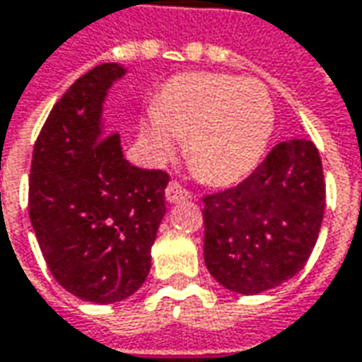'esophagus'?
<instances>
[{
    "instance_id": "obj_1",
    "label": "esophagus",
    "mask_w": 362,
    "mask_h": 362,
    "mask_svg": "<svg viewBox=\"0 0 362 362\" xmlns=\"http://www.w3.org/2000/svg\"><path fill=\"white\" fill-rule=\"evenodd\" d=\"M165 197H167V201H171V203H177V201H185V199L191 197V193L179 181L171 179L167 189H165Z\"/></svg>"
}]
</instances>
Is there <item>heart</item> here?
I'll return each mask as SVG.
<instances>
[{"label": "heart", "instance_id": "heart-1", "mask_svg": "<svg viewBox=\"0 0 362 362\" xmlns=\"http://www.w3.org/2000/svg\"><path fill=\"white\" fill-rule=\"evenodd\" d=\"M275 109L265 85L221 74H183L161 87L141 125L153 157L183 151L203 181L227 185L253 169L265 151Z\"/></svg>", "mask_w": 362, "mask_h": 362}]
</instances>
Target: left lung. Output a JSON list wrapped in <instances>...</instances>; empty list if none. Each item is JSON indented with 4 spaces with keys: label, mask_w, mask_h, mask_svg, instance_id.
I'll use <instances>...</instances> for the list:
<instances>
[{
    "label": "left lung",
    "mask_w": 362,
    "mask_h": 362,
    "mask_svg": "<svg viewBox=\"0 0 362 362\" xmlns=\"http://www.w3.org/2000/svg\"><path fill=\"white\" fill-rule=\"evenodd\" d=\"M325 213V175L311 139L277 143L239 185L203 197L205 265L223 287L257 295L309 261Z\"/></svg>",
    "instance_id": "obj_1"
}]
</instances>
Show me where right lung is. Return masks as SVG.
I'll list each match as a JSON object with an SVG mask.
<instances>
[{"label": "right lung", "mask_w": 362, "mask_h": 362, "mask_svg": "<svg viewBox=\"0 0 362 362\" xmlns=\"http://www.w3.org/2000/svg\"><path fill=\"white\" fill-rule=\"evenodd\" d=\"M125 74L101 63L53 105L33 145L29 219L51 275L91 303L127 299L147 279L169 173L123 159L101 103Z\"/></svg>", "instance_id": "right-lung-1"}]
</instances>
